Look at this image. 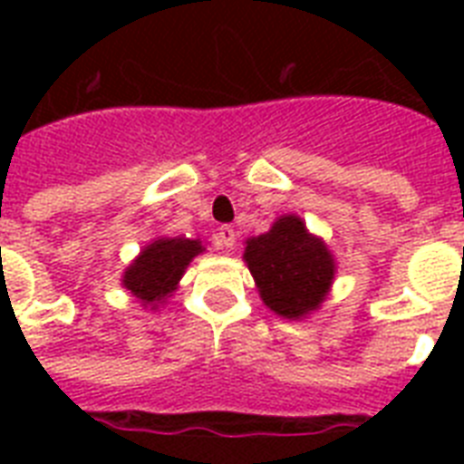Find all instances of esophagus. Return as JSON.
<instances>
[{
	"label": "esophagus",
	"mask_w": 464,
	"mask_h": 464,
	"mask_svg": "<svg viewBox=\"0 0 464 464\" xmlns=\"http://www.w3.org/2000/svg\"><path fill=\"white\" fill-rule=\"evenodd\" d=\"M236 236H238V233H236V228H233V226H221L217 233V243L221 247H228V250H233V247H236Z\"/></svg>",
	"instance_id": "1"
}]
</instances>
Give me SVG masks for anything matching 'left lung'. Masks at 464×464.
<instances>
[{
    "label": "left lung",
    "instance_id": "1",
    "mask_svg": "<svg viewBox=\"0 0 464 464\" xmlns=\"http://www.w3.org/2000/svg\"><path fill=\"white\" fill-rule=\"evenodd\" d=\"M247 269L262 304L286 320H304L330 296L337 262L298 214H282L262 236L246 240Z\"/></svg>",
    "mask_w": 464,
    "mask_h": 464
}]
</instances>
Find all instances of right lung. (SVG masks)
I'll list each match as a JSON object with an SVG mask.
<instances>
[{"instance_id": "obj_1", "label": "right lung", "mask_w": 464, "mask_h": 464, "mask_svg": "<svg viewBox=\"0 0 464 464\" xmlns=\"http://www.w3.org/2000/svg\"><path fill=\"white\" fill-rule=\"evenodd\" d=\"M207 247L199 238H168L159 236L141 247L140 255L122 272V286L140 301L144 308L159 310L178 289L185 269L197 255Z\"/></svg>"}]
</instances>
